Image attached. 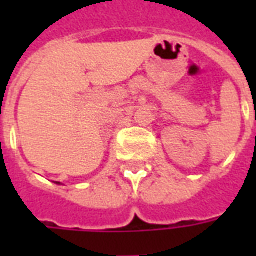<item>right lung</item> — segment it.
Here are the masks:
<instances>
[{"label":"right lung","mask_w":256,"mask_h":256,"mask_svg":"<svg viewBox=\"0 0 256 256\" xmlns=\"http://www.w3.org/2000/svg\"><path fill=\"white\" fill-rule=\"evenodd\" d=\"M56 184H60V182H56Z\"/></svg>","instance_id":"right-lung-1"}]
</instances>
